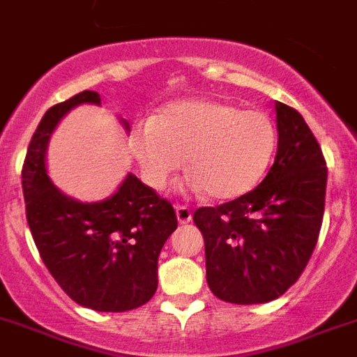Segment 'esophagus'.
<instances>
[{
  "label": "esophagus",
  "mask_w": 357,
  "mask_h": 357,
  "mask_svg": "<svg viewBox=\"0 0 357 357\" xmlns=\"http://www.w3.org/2000/svg\"><path fill=\"white\" fill-rule=\"evenodd\" d=\"M176 220H178V225H188L191 220V210L188 206H176Z\"/></svg>",
  "instance_id": "1"
}]
</instances>
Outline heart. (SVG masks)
<instances>
[{
    "instance_id": "1",
    "label": "heart",
    "mask_w": 357,
    "mask_h": 357,
    "mask_svg": "<svg viewBox=\"0 0 357 357\" xmlns=\"http://www.w3.org/2000/svg\"><path fill=\"white\" fill-rule=\"evenodd\" d=\"M131 151L146 182L162 191L184 166L185 193L243 197L263 181L278 147V129L257 109L241 111L219 100H182L131 131Z\"/></svg>"
}]
</instances>
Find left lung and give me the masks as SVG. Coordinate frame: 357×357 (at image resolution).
<instances>
[{"instance_id": "1", "label": "left lung", "mask_w": 357, "mask_h": 357, "mask_svg": "<svg viewBox=\"0 0 357 357\" xmlns=\"http://www.w3.org/2000/svg\"><path fill=\"white\" fill-rule=\"evenodd\" d=\"M278 155L246 195L193 215L204 237L206 281L235 305L282 296L299 279L319 237L326 162L314 132L294 107L275 102Z\"/></svg>"}]
</instances>
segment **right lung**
<instances>
[{
    "mask_svg": "<svg viewBox=\"0 0 357 357\" xmlns=\"http://www.w3.org/2000/svg\"><path fill=\"white\" fill-rule=\"evenodd\" d=\"M82 104L100 105V94L84 91L52 105L32 135L22 172L26 222L47 270L73 301L96 312L132 310L157 291L158 255L176 229V215L131 173L98 202H79L52 184L49 140L60 120Z\"/></svg>",
    "mask_w": 357,
    "mask_h": 357,
    "instance_id": "add662e5",
    "label": "right lung"
}]
</instances>
